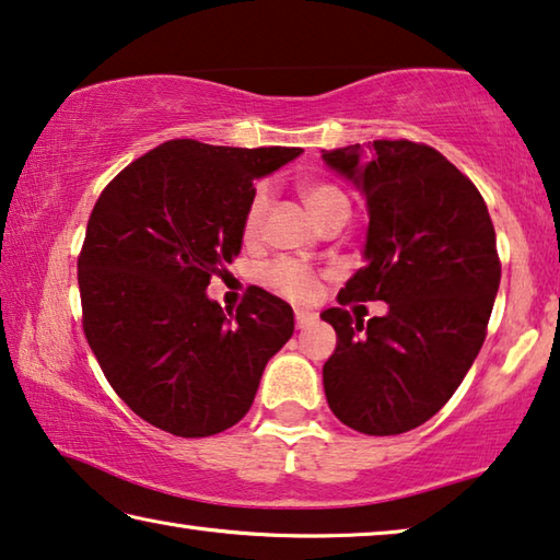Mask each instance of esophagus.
Returning <instances> with one entry per match:
<instances>
[{
	"label": "esophagus",
	"mask_w": 560,
	"mask_h": 560,
	"mask_svg": "<svg viewBox=\"0 0 560 560\" xmlns=\"http://www.w3.org/2000/svg\"><path fill=\"white\" fill-rule=\"evenodd\" d=\"M315 323V315L313 313H305V310H298L295 313V325H298V330H305V328H310V325Z\"/></svg>",
	"instance_id": "1"
}]
</instances>
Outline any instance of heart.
Instances as JSON below:
<instances>
[{"label": "heart", "mask_w": 560, "mask_h": 560, "mask_svg": "<svg viewBox=\"0 0 560 560\" xmlns=\"http://www.w3.org/2000/svg\"><path fill=\"white\" fill-rule=\"evenodd\" d=\"M298 192L303 197L307 212L313 214V220L320 225L323 220H328L330 214L348 210V197L340 187L325 179H303L298 185ZM268 187H255L250 200L245 205L243 222H240V232H243L245 243H255L260 237L265 212H268ZM262 282L278 295L292 300V303H310L317 295L320 288V272L300 260H275L262 272Z\"/></svg>", "instance_id": "b5f03b06"}]
</instances>
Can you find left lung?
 <instances>
[{
	"label": "left lung",
	"instance_id": "left-lung-1",
	"mask_svg": "<svg viewBox=\"0 0 560 560\" xmlns=\"http://www.w3.org/2000/svg\"><path fill=\"white\" fill-rule=\"evenodd\" d=\"M323 160L368 202L365 268L320 315L338 335L323 365L335 418L365 435L423 425L458 390L483 346L501 282L483 195L423 142L348 144ZM383 299L389 315L363 324L345 307Z\"/></svg>",
	"mask_w": 560,
	"mask_h": 560
}]
</instances>
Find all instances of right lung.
I'll list each match as a JSON object with an SVG mask.
<instances>
[{"mask_svg": "<svg viewBox=\"0 0 560 560\" xmlns=\"http://www.w3.org/2000/svg\"><path fill=\"white\" fill-rule=\"evenodd\" d=\"M300 148L170 140L130 162L90 214L77 282L82 328L119 398L150 425L208 438L245 418L292 307L250 285L235 313L205 295L243 245L253 179Z\"/></svg>", "mask_w": 560, "mask_h": 560, "instance_id": "right-lung-1", "label": "right lung"}]
</instances>
